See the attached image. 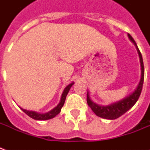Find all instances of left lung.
I'll return each mask as SVG.
<instances>
[{"label":"left lung","instance_id":"obj_1","mask_svg":"<svg viewBox=\"0 0 150 150\" xmlns=\"http://www.w3.org/2000/svg\"><path fill=\"white\" fill-rule=\"evenodd\" d=\"M128 36H129V39L135 44L137 50V52H138L140 62H141V67H142L141 80H140V83H139L137 89L132 92V94L129 95V96H126L125 99H123L121 100L118 101L116 103H114L112 104H110V105H108V106H100V105L95 104L94 102H92L90 100L89 95L88 93V95H87V102H88V106L91 108V110L94 112L96 116L104 118V119L115 120L117 119L120 116H122L123 114H125L127 111H129L136 104V102L137 101V100L140 97V95L142 93L143 83H144V76H145V70H144V63H143L142 55L132 36L130 34H128Z\"/></svg>","mask_w":150,"mask_h":150}]
</instances>
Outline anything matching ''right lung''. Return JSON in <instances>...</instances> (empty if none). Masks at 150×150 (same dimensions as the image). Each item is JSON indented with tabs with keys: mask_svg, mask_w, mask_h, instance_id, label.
I'll return each mask as SVG.
<instances>
[{
	"mask_svg": "<svg viewBox=\"0 0 150 150\" xmlns=\"http://www.w3.org/2000/svg\"><path fill=\"white\" fill-rule=\"evenodd\" d=\"M74 84V83H71V84H69L68 86H67L64 89V91L62 92V96H61V100L59 102V104L56 106L54 108H53L52 110H50V112L46 113H43V114H41V113L36 112H32V111H27L25 110V109H22L21 110L23 111L26 115L33 118L34 120H50L54 118V116H56L58 114H59L60 112H61V108L63 106V104L65 103L66 97H67V95L69 92V90L71 89L72 85Z\"/></svg>",
	"mask_w": 150,
	"mask_h": 150,
	"instance_id": "add662e5",
	"label": "right lung"
}]
</instances>
